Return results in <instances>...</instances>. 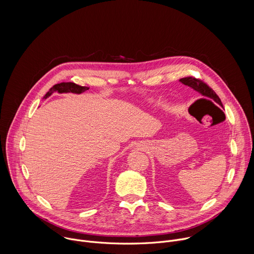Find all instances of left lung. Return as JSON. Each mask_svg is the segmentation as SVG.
I'll use <instances>...</instances> for the list:
<instances>
[{"label": "left lung", "instance_id": "obj_1", "mask_svg": "<svg viewBox=\"0 0 254 254\" xmlns=\"http://www.w3.org/2000/svg\"><path fill=\"white\" fill-rule=\"evenodd\" d=\"M180 81L182 82L185 85H188L190 87H192L193 89L197 90L198 92H200L202 95L207 96L211 99H213L215 102H217L218 104H220L222 106V102L221 99L219 98V96L216 94V92L207 84L205 83L203 80L199 79V78H195L192 76H188V77H184L181 78Z\"/></svg>", "mask_w": 254, "mask_h": 254}]
</instances>
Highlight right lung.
<instances>
[{
	"instance_id": "obj_1",
	"label": "right lung",
	"mask_w": 254,
	"mask_h": 254,
	"mask_svg": "<svg viewBox=\"0 0 254 254\" xmlns=\"http://www.w3.org/2000/svg\"><path fill=\"white\" fill-rule=\"evenodd\" d=\"M89 87L87 86H80L74 82H61L58 84H55L54 86H52L49 91L46 93V95L44 96V98H47L48 96H50L53 92L58 91L59 93L62 92H73V93H81L84 92L85 90H88Z\"/></svg>"
}]
</instances>
